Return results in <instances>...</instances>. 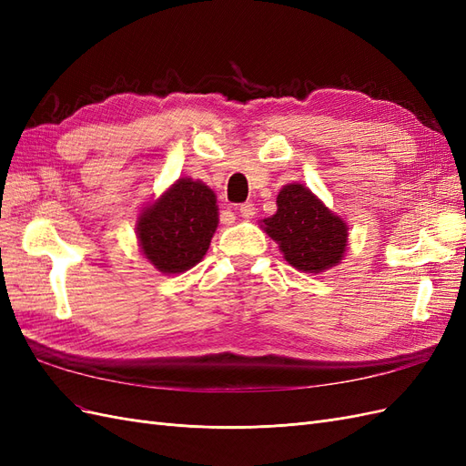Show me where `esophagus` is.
<instances>
[{"label": "esophagus", "instance_id": "34e87169", "mask_svg": "<svg viewBox=\"0 0 466 466\" xmlns=\"http://www.w3.org/2000/svg\"><path fill=\"white\" fill-rule=\"evenodd\" d=\"M237 209H238V214H241L245 219H250L252 216L257 214V211H255L257 208H255V204H252V202H245V204L238 206Z\"/></svg>", "mask_w": 466, "mask_h": 466}]
</instances>
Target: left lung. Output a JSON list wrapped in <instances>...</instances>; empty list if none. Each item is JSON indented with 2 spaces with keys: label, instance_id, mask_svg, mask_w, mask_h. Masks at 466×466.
<instances>
[{
  "label": "left lung",
  "instance_id": "1",
  "mask_svg": "<svg viewBox=\"0 0 466 466\" xmlns=\"http://www.w3.org/2000/svg\"><path fill=\"white\" fill-rule=\"evenodd\" d=\"M276 202L278 211L262 223L293 268L319 274L342 260L348 243L346 223L330 214L311 190L288 185Z\"/></svg>",
  "mask_w": 466,
  "mask_h": 466
}]
</instances>
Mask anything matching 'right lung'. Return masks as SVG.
I'll use <instances>...</instances> for the list:
<instances>
[{
    "instance_id": "add662e5",
    "label": "right lung",
    "mask_w": 466,
    "mask_h": 466,
    "mask_svg": "<svg viewBox=\"0 0 466 466\" xmlns=\"http://www.w3.org/2000/svg\"><path fill=\"white\" fill-rule=\"evenodd\" d=\"M216 228V194L200 180L178 178L139 216L137 237L157 270L178 274L202 260Z\"/></svg>"
}]
</instances>
